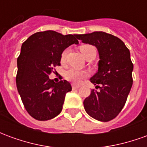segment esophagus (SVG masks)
Returning <instances> with one entry per match:
<instances>
[{
  "label": "esophagus",
  "instance_id": "1",
  "mask_svg": "<svg viewBox=\"0 0 147 147\" xmlns=\"http://www.w3.org/2000/svg\"><path fill=\"white\" fill-rule=\"evenodd\" d=\"M71 86H72V89L75 90V89H78V88H79L80 86H79V85H76V84H72V85H71Z\"/></svg>",
  "mask_w": 147,
  "mask_h": 147
}]
</instances>
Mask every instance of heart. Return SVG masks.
I'll return each instance as SVG.
<instances>
[{"label":"heart","instance_id":"b5f03b06","mask_svg":"<svg viewBox=\"0 0 147 147\" xmlns=\"http://www.w3.org/2000/svg\"><path fill=\"white\" fill-rule=\"evenodd\" d=\"M92 48H94V47L90 45H83L80 47V51L83 53L84 57L87 54V53L89 52L90 49H91ZM66 55H67V49L64 50V51L62 52V53H61V61L62 62L64 61V60H65ZM87 76H88L87 72L84 71L78 70V69H76V68H70L65 73L66 79L75 83H80Z\"/></svg>","mask_w":147,"mask_h":147}]
</instances>
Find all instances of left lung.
<instances>
[{
    "mask_svg": "<svg viewBox=\"0 0 147 147\" xmlns=\"http://www.w3.org/2000/svg\"><path fill=\"white\" fill-rule=\"evenodd\" d=\"M83 43L96 46L98 70L90 78L99 90H91L83 102L84 109L95 120L107 122L120 113L132 86L133 64L130 51L119 38L102 31L76 34Z\"/></svg>",
    "mask_w": 147,
    "mask_h": 147,
    "instance_id": "1",
    "label": "left lung"
}]
</instances>
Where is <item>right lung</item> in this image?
I'll return each instance as SVG.
<instances>
[{"mask_svg":"<svg viewBox=\"0 0 147 147\" xmlns=\"http://www.w3.org/2000/svg\"><path fill=\"white\" fill-rule=\"evenodd\" d=\"M72 44H79L76 34L46 30L34 34L22 45L16 86L26 110L36 120H48L60 114L65 95L71 90L67 81L55 83L49 76L61 65L62 52Z\"/></svg>","mask_w":147,"mask_h":147,"instance_id":"obj_1","label":"right lung"}]
</instances>
